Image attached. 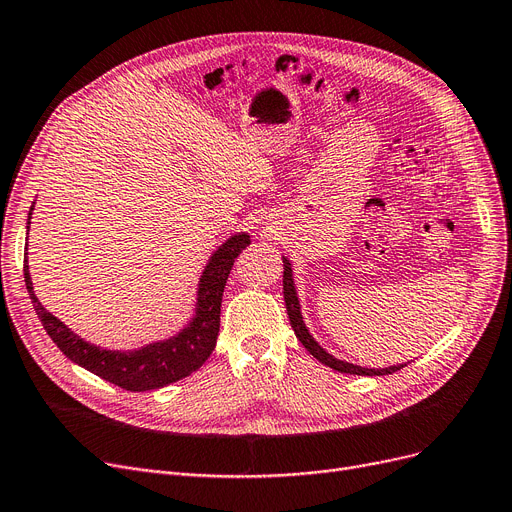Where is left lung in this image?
Instances as JSON below:
<instances>
[{
    "label": "left lung",
    "mask_w": 512,
    "mask_h": 512,
    "mask_svg": "<svg viewBox=\"0 0 512 512\" xmlns=\"http://www.w3.org/2000/svg\"><path fill=\"white\" fill-rule=\"evenodd\" d=\"M284 263V276H282V286H284V303H286V311H288V320H291V326L295 330L297 339L301 341V345L314 355L318 362H322L324 366L337 370V372H345V374H360V376H383V374H393L397 370H402L408 364H399V366H389V368H362L355 366L343 360L332 358L328 351H324L318 341H314V337L309 335V330L303 324V316H301V307H299V297L295 293V284H293V270L291 263H288L286 257H282Z\"/></svg>",
    "instance_id": "obj_1"
}]
</instances>
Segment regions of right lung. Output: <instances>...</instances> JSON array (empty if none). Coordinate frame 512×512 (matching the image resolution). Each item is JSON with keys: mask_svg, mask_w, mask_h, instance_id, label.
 <instances>
[{"mask_svg": "<svg viewBox=\"0 0 512 512\" xmlns=\"http://www.w3.org/2000/svg\"><path fill=\"white\" fill-rule=\"evenodd\" d=\"M33 211V207H31ZM29 211V219H31ZM31 224V221H29ZM251 244L249 234H234L228 238L209 259L207 268L198 284L196 314L192 322L177 332L175 337L159 343H150L136 351H110L96 347L92 343L77 337L71 328H66L48 309H43L39 299L35 297L33 282L29 274V265L25 261V284L39 316L43 328L50 339L58 345V349L71 362L83 366L98 374L100 379L113 383L127 391H150L171 385L184 379L194 370L201 368L211 351L215 349L219 335V311H221V295L234 265V259L242 249Z\"/></svg>", "mask_w": 512, "mask_h": 512, "instance_id": "1", "label": "right lung"}]
</instances>
